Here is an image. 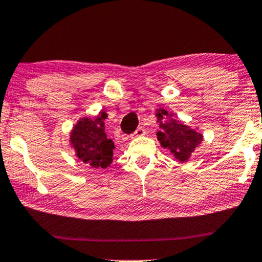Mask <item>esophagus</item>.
<instances>
[{"instance_id":"obj_1","label":"esophagus","mask_w":262,"mask_h":262,"mask_svg":"<svg viewBox=\"0 0 262 262\" xmlns=\"http://www.w3.org/2000/svg\"><path fill=\"white\" fill-rule=\"evenodd\" d=\"M146 134V130H144L143 127H139L134 133L132 134V138H140V136H143Z\"/></svg>"}]
</instances>
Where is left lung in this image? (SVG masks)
Instances as JSON below:
<instances>
[{"label":"left lung","instance_id":"left-lung-1","mask_svg":"<svg viewBox=\"0 0 262 262\" xmlns=\"http://www.w3.org/2000/svg\"><path fill=\"white\" fill-rule=\"evenodd\" d=\"M155 115L160 126V130L156 133V135L161 146L169 149L175 159L180 162L187 161L195 148L201 143L202 134L183 124L179 120L173 119V114H169L166 109H158ZM167 117L170 119L167 120Z\"/></svg>","mask_w":262,"mask_h":262}]
</instances>
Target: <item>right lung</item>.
Listing matches in <instances>:
<instances>
[{"mask_svg": "<svg viewBox=\"0 0 262 262\" xmlns=\"http://www.w3.org/2000/svg\"><path fill=\"white\" fill-rule=\"evenodd\" d=\"M107 113L101 111L95 118H83L70 132L72 144L77 158L94 168H107L113 161L114 143L107 138L104 120Z\"/></svg>", "mask_w": 262, "mask_h": 262, "instance_id": "right-lung-1", "label": "right lung"}]
</instances>
